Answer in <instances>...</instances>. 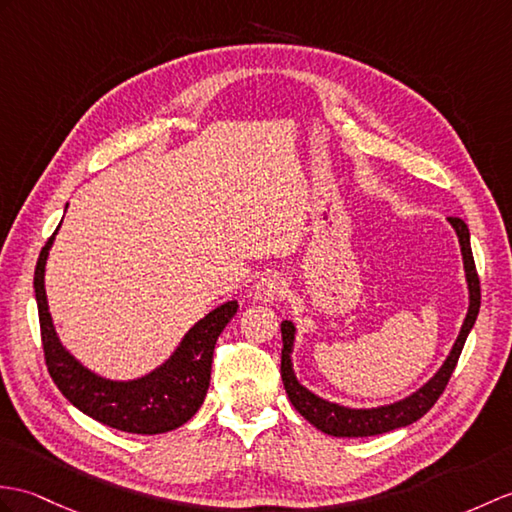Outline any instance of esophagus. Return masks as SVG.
Segmentation results:
<instances>
[{"mask_svg":"<svg viewBox=\"0 0 512 512\" xmlns=\"http://www.w3.org/2000/svg\"><path fill=\"white\" fill-rule=\"evenodd\" d=\"M253 294L259 303H275L285 294V281L279 272H268L255 283Z\"/></svg>","mask_w":512,"mask_h":512,"instance_id":"esophagus-1","label":"esophagus"}]
</instances>
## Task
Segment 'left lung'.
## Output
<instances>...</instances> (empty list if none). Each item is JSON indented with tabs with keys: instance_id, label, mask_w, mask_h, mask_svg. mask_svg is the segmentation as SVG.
I'll use <instances>...</instances> for the list:
<instances>
[{
	"instance_id": "1",
	"label": "left lung",
	"mask_w": 512,
	"mask_h": 512,
	"mask_svg": "<svg viewBox=\"0 0 512 512\" xmlns=\"http://www.w3.org/2000/svg\"><path fill=\"white\" fill-rule=\"evenodd\" d=\"M447 222L451 224V229L456 231L458 244H460L462 268H465V281H467V292H469V307H467L465 320H462V327L458 331V338L454 344H451L445 362L421 388L414 390L412 395L403 397L399 401L384 403V406H375V408H349V406H342V403L318 397L316 392L303 386L294 373L292 353L296 344V327L292 320H283L281 323V338H283L281 379H283L285 392H288L292 406L299 410L301 417H305L314 427H318L320 432H325L329 436H338V438H362V436L386 434L419 421L423 414L434 406L436 399L443 395V390L449 382L451 373H454L456 362L462 353V347H465L469 331L473 329L475 318H478V312H480V279L473 264L469 227L460 218H447Z\"/></svg>"
}]
</instances>
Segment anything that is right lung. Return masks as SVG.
Returning a JSON list of instances; mask_svg holds the SVG:
<instances>
[{
  "label": "right lung",
  "instance_id": "right-lung-1",
  "mask_svg": "<svg viewBox=\"0 0 512 512\" xmlns=\"http://www.w3.org/2000/svg\"><path fill=\"white\" fill-rule=\"evenodd\" d=\"M67 209V207H65ZM63 224V220H61ZM58 224V229H61ZM58 229L43 246L34 268L45 364L65 399L87 417L130 434L172 432L194 417L207 397L216 340L237 312L227 301L202 316L176 344L170 358L135 379H111L91 371L56 334L45 294V266Z\"/></svg>",
  "mask_w": 512,
  "mask_h": 512
}]
</instances>
